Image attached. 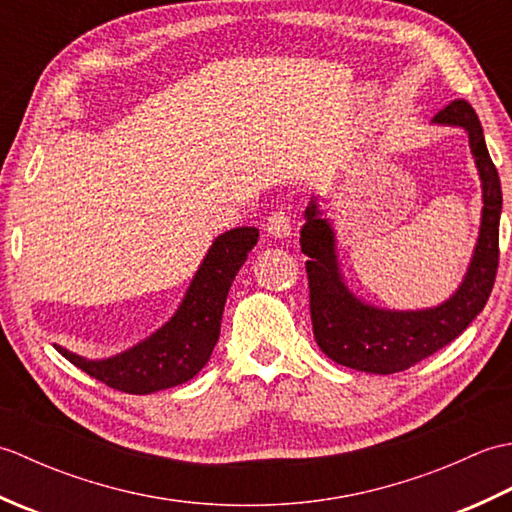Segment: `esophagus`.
I'll return each instance as SVG.
<instances>
[{"mask_svg":"<svg viewBox=\"0 0 512 512\" xmlns=\"http://www.w3.org/2000/svg\"><path fill=\"white\" fill-rule=\"evenodd\" d=\"M266 231L270 237L275 239H284L292 233V224H290V215L286 211H275L268 217L266 222Z\"/></svg>","mask_w":512,"mask_h":512,"instance_id":"34e87169","label":"esophagus"}]
</instances>
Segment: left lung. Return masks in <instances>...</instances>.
Wrapping results in <instances>:
<instances>
[{"mask_svg":"<svg viewBox=\"0 0 512 512\" xmlns=\"http://www.w3.org/2000/svg\"><path fill=\"white\" fill-rule=\"evenodd\" d=\"M431 125L464 129L471 156L482 184V215L471 262L460 286L438 306L418 310L380 308L358 297L347 286L341 270L336 231L323 215L321 195L314 193L308 204L306 224L301 226V250L310 281L312 330L321 352L334 363L367 374H396L469 328L486 306L493 290L499 259V215H502V184L488 156L484 129L473 107L453 101L431 118Z\"/></svg>","mask_w":512,"mask_h":512,"instance_id":"obj_1","label":"left lung"}]
</instances>
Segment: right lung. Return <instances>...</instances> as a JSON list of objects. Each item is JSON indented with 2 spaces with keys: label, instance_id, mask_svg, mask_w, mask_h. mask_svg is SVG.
<instances>
[{
  "label": "right lung",
  "instance_id": "obj_1",
  "mask_svg": "<svg viewBox=\"0 0 512 512\" xmlns=\"http://www.w3.org/2000/svg\"><path fill=\"white\" fill-rule=\"evenodd\" d=\"M255 226L231 228L213 239L171 319L145 341L107 358L57 352L85 374L125 394H154L187 383L209 363L220 339L222 312L239 268L257 244Z\"/></svg>",
  "mask_w": 512,
  "mask_h": 512
}]
</instances>
